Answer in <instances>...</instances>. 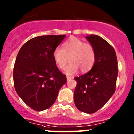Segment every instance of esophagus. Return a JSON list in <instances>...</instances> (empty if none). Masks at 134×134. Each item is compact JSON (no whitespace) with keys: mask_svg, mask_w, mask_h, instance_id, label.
Instances as JSON below:
<instances>
[{"mask_svg":"<svg viewBox=\"0 0 134 134\" xmlns=\"http://www.w3.org/2000/svg\"><path fill=\"white\" fill-rule=\"evenodd\" d=\"M71 79H72V78H71V77H70V76H67V81L70 80H71Z\"/></svg>","mask_w":134,"mask_h":134,"instance_id":"1","label":"esophagus"}]
</instances>
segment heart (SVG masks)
Listing matches in <instances>:
<instances>
[{"label":"heart","mask_w":134,"mask_h":134,"mask_svg":"<svg viewBox=\"0 0 134 134\" xmlns=\"http://www.w3.org/2000/svg\"><path fill=\"white\" fill-rule=\"evenodd\" d=\"M52 56L56 65L61 69L65 68L69 58L71 63L65 70L68 75H75L79 69L83 72L90 71L96 59L95 51L93 46L75 37L65 42L62 48H55Z\"/></svg>","instance_id":"obj_1"}]
</instances>
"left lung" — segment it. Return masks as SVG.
I'll return each mask as SVG.
<instances>
[{"label":"left lung","mask_w":134,"mask_h":134,"mask_svg":"<svg viewBox=\"0 0 134 134\" xmlns=\"http://www.w3.org/2000/svg\"><path fill=\"white\" fill-rule=\"evenodd\" d=\"M86 38L95 51L96 59L88 72L75 78L77 84L74 101L80 111L93 113L100 109L115 93L118 67L115 51L106 40L93 34Z\"/></svg>","instance_id":"1"}]
</instances>
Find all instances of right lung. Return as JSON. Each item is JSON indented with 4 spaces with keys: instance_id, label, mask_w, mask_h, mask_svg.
Returning <instances> with one entry per match:
<instances>
[{
    "instance_id": "obj_1",
    "label": "right lung",
    "mask_w": 134,
    "mask_h": 134,
    "mask_svg": "<svg viewBox=\"0 0 134 134\" xmlns=\"http://www.w3.org/2000/svg\"><path fill=\"white\" fill-rule=\"evenodd\" d=\"M65 35L41 36L23 45L13 68L17 94L30 108L37 111L49 108L57 98L67 78L56 65L53 54Z\"/></svg>"
}]
</instances>
